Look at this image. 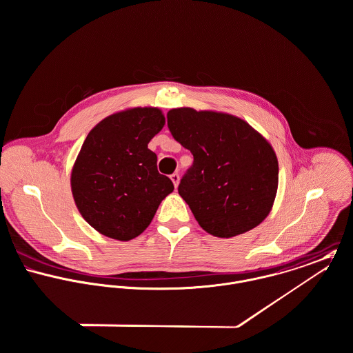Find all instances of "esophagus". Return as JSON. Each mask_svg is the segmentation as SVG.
<instances>
[{
	"mask_svg": "<svg viewBox=\"0 0 353 353\" xmlns=\"http://www.w3.org/2000/svg\"><path fill=\"white\" fill-rule=\"evenodd\" d=\"M170 180L173 181L174 187L177 188V185H179V181H180V176H179V173H173V174L170 176Z\"/></svg>",
	"mask_w": 353,
	"mask_h": 353,
	"instance_id": "34e87169",
	"label": "esophagus"
}]
</instances>
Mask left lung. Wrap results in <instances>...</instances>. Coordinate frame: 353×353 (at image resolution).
Returning <instances> with one entry per match:
<instances>
[{
	"mask_svg": "<svg viewBox=\"0 0 353 353\" xmlns=\"http://www.w3.org/2000/svg\"><path fill=\"white\" fill-rule=\"evenodd\" d=\"M166 117L174 141L194 155L179 194L199 225L215 237L258 226L277 194L279 161L272 145L230 114L180 108Z\"/></svg>",
	"mask_w": 353,
	"mask_h": 353,
	"instance_id": "1",
	"label": "left lung"
}]
</instances>
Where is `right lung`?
<instances>
[{"mask_svg": "<svg viewBox=\"0 0 353 353\" xmlns=\"http://www.w3.org/2000/svg\"><path fill=\"white\" fill-rule=\"evenodd\" d=\"M163 124L161 110L137 108L109 116L87 135L72 170V194L83 218L99 233L135 239L174 190L147 147Z\"/></svg>", "mask_w": 353, "mask_h": 353, "instance_id": "right-lung-1", "label": "right lung"}]
</instances>
